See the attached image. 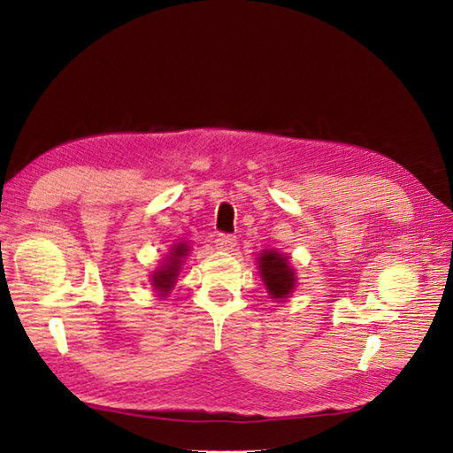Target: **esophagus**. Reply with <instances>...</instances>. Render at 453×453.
<instances>
[{
  "label": "esophagus",
  "instance_id": "1",
  "mask_svg": "<svg viewBox=\"0 0 453 453\" xmlns=\"http://www.w3.org/2000/svg\"><path fill=\"white\" fill-rule=\"evenodd\" d=\"M216 245L221 250V251H232L235 245H237V237L235 235H218L216 240Z\"/></svg>",
  "mask_w": 453,
  "mask_h": 453
}]
</instances>
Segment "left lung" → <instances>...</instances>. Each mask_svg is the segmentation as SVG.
<instances>
[{"label":"left lung","mask_w":453,"mask_h":453,"mask_svg":"<svg viewBox=\"0 0 453 453\" xmlns=\"http://www.w3.org/2000/svg\"><path fill=\"white\" fill-rule=\"evenodd\" d=\"M289 256L278 250H262L257 256L259 278L265 283L267 294L273 302H286L296 289V270L289 264Z\"/></svg>","instance_id":"left-lung-1"}]
</instances>
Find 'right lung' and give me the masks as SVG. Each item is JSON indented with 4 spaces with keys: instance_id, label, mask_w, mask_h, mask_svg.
Wrapping results in <instances>:
<instances>
[{
    "instance_id": "add662e5",
    "label": "right lung",
    "mask_w": 453,
    "mask_h": 453,
    "mask_svg": "<svg viewBox=\"0 0 453 453\" xmlns=\"http://www.w3.org/2000/svg\"><path fill=\"white\" fill-rule=\"evenodd\" d=\"M189 242H178L173 243L170 251H167L164 262L159 264L156 270L150 275V283L153 291H156L157 297H167L170 291L175 288L178 283V275L181 272V265L186 262V257L189 256Z\"/></svg>"
}]
</instances>
